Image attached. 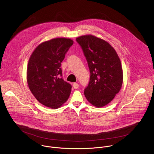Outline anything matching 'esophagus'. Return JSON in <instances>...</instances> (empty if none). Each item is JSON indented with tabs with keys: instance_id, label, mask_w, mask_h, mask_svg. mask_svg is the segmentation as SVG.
Instances as JSON below:
<instances>
[{
	"instance_id": "esophagus-1",
	"label": "esophagus",
	"mask_w": 154,
	"mask_h": 154,
	"mask_svg": "<svg viewBox=\"0 0 154 154\" xmlns=\"http://www.w3.org/2000/svg\"><path fill=\"white\" fill-rule=\"evenodd\" d=\"M73 88H75V89H78V87H79V84H78V83H73Z\"/></svg>"
}]
</instances>
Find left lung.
<instances>
[{"mask_svg":"<svg viewBox=\"0 0 154 154\" xmlns=\"http://www.w3.org/2000/svg\"><path fill=\"white\" fill-rule=\"evenodd\" d=\"M76 40L83 50L91 74L85 96L94 106L104 107L122 86L123 70L119 57L108 42L92 35H82Z\"/></svg>","mask_w":154,"mask_h":154,"instance_id":"8db88e82","label":"left lung"}]
</instances>
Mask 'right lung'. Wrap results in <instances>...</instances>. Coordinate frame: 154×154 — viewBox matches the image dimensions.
<instances>
[{"instance_id":"1","label":"right lung","mask_w":154,"mask_h":154,"mask_svg":"<svg viewBox=\"0 0 154 154\" xmlns=\"http://www.w3.org/2000/svg\"><path fill=\"white\" fill-rule=\"evenodd\" d=\"M73 44L70 38H56L39 44L31 54L26 81L39 103L51 109L60 107L69 97L72 86L62 76L61 63Z\"/></svg>"}]
</instances>
